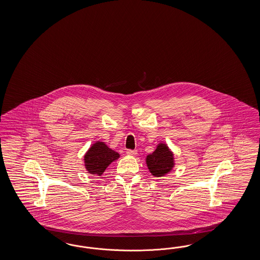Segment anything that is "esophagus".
<instances>
[{"mask_svg":"<svg viewBox=\"0 0 260 260\" xmlns=\"http://www.w3.org/2000/svg\"><path fill=\"white\" fill-rule=\"evenodd\" d=\"M126 154L129 156H135L137 154V150H126Z\"/></svg>","mask_w":260,"mask_h":260,"instance_id":"esophagus-1","label":"esophagus"}]
</instances>
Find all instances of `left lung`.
<instances>
[{
	"instance_id": "obj_1",
	"label": "left lung",
	"mask_w": 260,
	"mask_h": 260,
	"mask_svg": "<svg viewBox=\"0 0 260 260\" xmlns=\"http://www.w3.org/2000/svg\"><path fill=\"white\" fill-rule=\"evenodd\" d=\"M146 164L150 173L155 177H162L173 171L174 167L173 152L165 143H159L156 150L147 155Z\"/></svg>"
}]
</instances>
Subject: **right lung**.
<instances>
[{
    "mask_svg": "<svg viewBox=\"0 0 260 260\" xmlns=\"http://www.w3.org/2000/svg\"><path fill=\"white\" fill-rule=\"evenodd\" d=\"M119 157L118 152L110 149L104 142L97 141L91 145L84 156L85 168L88 173L101 176L110 164Z\"/></svg>",
    "mask_w": 260,
    "mask_h": 260,
    "instance_id": "add662e5",
    "label": "right lung"
}]
</instances>
